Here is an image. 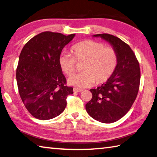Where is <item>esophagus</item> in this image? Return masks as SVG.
Returning <instances> with one entry per match:
<instances>
[{"label":"esophagus","instance_id":"obj_1","mask_svg":"<svg viewBox=\"0 0 157 157\" xmlns=\"http://www.w3.org/2000/svg\"><path fill=\"white\" fill-rule=\"evenodd\" d=\"M82 90L79 89V88H73V92L74 93H80L82 92Z\"/></svg>","mask_w":157,"mask_h":157}]
</instances>
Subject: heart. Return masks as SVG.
<instances>
[{
  "instance_id": "b5f03b06",
  "label": "heart",
  "mask_w": 157,
  "mask_h": 157,
  "mask_svg": "<svg viewBox=\"0 0 157 157\" xmlns=\"http://www.w3.org/2000/svg\"><path fill=\"white\" fill-rule=\"evenodd\" d=\"M73 56L63 52L58 58L61 70L70 75L75 70L76 60L82 65V73L74 74L68 79V84L77 88L90 87L106 82L115 72L118 63L116 51L94 40H84L74 44L71 48Z\"/></svg>"
}]
</instances>
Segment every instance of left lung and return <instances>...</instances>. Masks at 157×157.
<instances>
[{
    "label": "left lung",
    "instance_id": "8db88e82",
    "mask_svg": "<svg viewBox=\"0 0 157 157\" xmlns=\"http://www.w3.org/2000/svg\"><path fill=\"white\" fill-rule=\"evenodd\" d=\"M108 42L118 56V63L113 75L105 84L90 91L93 98L86 104L88 115L101 123L118 121L130 109L137 95L140 83V68L135 53L128 44L110 34H96Z\"/></svg>",
    "mask_w": 157,
    "mask_h": 157
}]
</instances>
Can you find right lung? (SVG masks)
<instances>
[{
	"mask_svg": "<svg viewBox=\"0 0 157 157\" xmlns=\"http://www.w3.org/2000/svg\"><path fill=\"white\" fill-rule=\"evenodd\" d=\"M75 34L45 31L33 37L22 48L16 69L21 99L31 115L40 120L56 117L64 110L73 94L58 64L63 48Z\"/></svg>",
	"mask_w": 157,
	"mask_h": 157,
	"instance_id": "add662e5",
	"label": "right lung"
}]
</instances>
